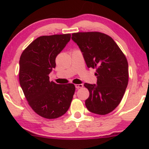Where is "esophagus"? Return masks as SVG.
Segmentation results:
<instances>
[{"mask_svg": "<svg viewBox=\"0 0 149 149\" xmlns=\"http://www.w3.org/2000/svg\"><path fill=\"white\" fill-rule=\"evenodd\" d=\"M75 86H76V89H79V88H83V84H76V85H75Z\"/></svg>", "mask_w": 149, "mask_h": 149, "instance_id": "obj_1", "label": "esophagus"}]
</instances>
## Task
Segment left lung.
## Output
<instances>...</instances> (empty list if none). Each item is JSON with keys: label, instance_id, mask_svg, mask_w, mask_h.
<instances>
[{"label": "left lung", "instance_id": "8db88e82", "mask_svg": "<svg viewBox=\"0 0 149 149\" xmlns=\"http://www.w3.org/2000/svg\"><path fill=\"white\" fill-rule=\"evenodd\" d=\"M72 40L81 50L88 68L96 69L97 85L85 83L90 96L85 106L99 115L109 113L118 106L128 84V63L111 37L100 32H78Z\"/></svg>", "mask_w": 149, "mask_h": 149}]
</instances>
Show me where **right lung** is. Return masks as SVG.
<instances>
[{
  "label": "right lung",
  "mask_w": 149,
  "mask_h": 149,
  "mask_svg": "<svg viewBox=\"0 0 149 149\" xmlns=\"http://www.w3.org/2000/svg\"><path fill=\"white\" fill-rule=\"evenodd\" d=\"M71 39V34L37 38L22 53L19 78L28 103L38 115L47 119L60 117L68 111L74 95L72 83L49 81L56 57Z\"/></svg>",
  "instance_id": "add662e5"
}]
</instances>
